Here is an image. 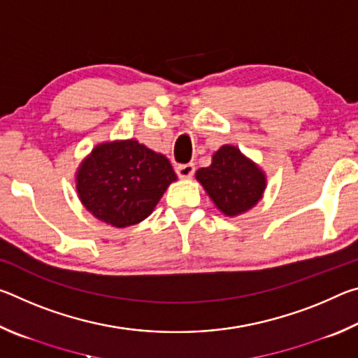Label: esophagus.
<instances>
[{"mask_svg":"<svg viewBox=\"0 0 358 358\" xmlns=\"http://www.w3.org/2000/svg\"><path fill=\"white\" fill-rule=\"evenodd\" d=\"M175 171H177L178 177L181 178H189L194 175V171H196V167H194V164H180L175 167Z\"/></svg>","mask_w":358,"mask_h":358,"instance_id":"obj_1","label":"esophagus"}]
</instances>
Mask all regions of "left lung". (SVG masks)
<instances>
[{"mask_svg": "<svg viewBox=\"0 0 358 358\" xmlns=\"http://www.w3.org/2000/svg\"><path fill=\"white\" fill-rule=\"evenodd\" d=\"M196 178L226 216L251 210L266 186L265 173L234 145H222L211 157V164L196 172Z\"/></svg>", "mask_w": 358, "mask_h": 358, "instance_id": "1", "label": "left lung"}]
</instances>
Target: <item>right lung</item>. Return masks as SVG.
I'll return each mask as SVG.
<instances>
[{
	"mask_svg": "<svg viewBox=\"0 0 358 358\" xmlns=\"http://www.w3.org/2000/svg\"><path fill=\"white\" fill-rule=\"evenodd\" d=\"M76 177L83 207L113 227L134 226L148 217L167 186L177 180L164 155L134 138L94 147Z\"/></svg>",
	"mask_w": 358,
	"mask_h": 358,
	"instance_id": "right-lung-1",
	"label": "right lung"
}]
</instances>
